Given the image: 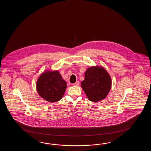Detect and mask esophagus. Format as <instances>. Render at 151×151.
<instances>
[{"label": "esophagus", "instance_id": "obj_1", "mask_svg": "<svg viewBox=\"0 0 151 151\" xmlns=\"http://www.w3.org/2000/svg\"><path fill=\"white\" fill-rule=\"evenodd\" d=\"M79 81H76L75 83H73V86H79Z\"/></svg>", "mask_w": 151, "mask_h": 151}]
</instances>
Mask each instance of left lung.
Listing matches in <instances>:
<instances>
[{"mask_svg": "<svg viewBox=\"0 0 151 151\" xmlns=\"http://www.w3.org/2000/svg\"><path fill=\"white\" fill-rule=\"evenodd\" d=\"M112 86L111 78L106 69L102 66H92L85 73V79L81 86L88 99L98 102L105 99Z\"/></svg>", "mask_w": 151, "mask_h": 151, "instance_id": "1", "label": "left lung"}]
</instances>
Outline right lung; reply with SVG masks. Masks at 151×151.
<instances>
[{"label": "right lung", "instance_id": "1", "mask_svg": "<svg viewBox=\"0 0 151 151\" xmlns=\"http://www.w3.org/2000/svg\"><path fill=\"white\" fill-rule=\"evenodd\" d=\"M67 87V83L58 70H46L38 77L36 89L42 98L50 103L61 99Z\"/></svg>", "mask_w": 151, "mask_h": 151}]
</instances>
